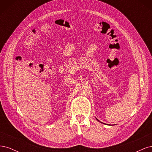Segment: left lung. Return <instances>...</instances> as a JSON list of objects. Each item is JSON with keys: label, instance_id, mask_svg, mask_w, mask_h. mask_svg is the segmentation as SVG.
Instances as JSON below:
<instances>
[{"label": "left lung", "instance_id": "obj_1", "mask_svg": "<svg viewBox=\"0 0 152 152\" xmlns=\"http://www.w3.org/2000/svg\"><path fill=\"white\" fill-rule=\"evenodd\" d=\"M96 119H97V118H96ZM97 121H99V122H100L99 121H98V119H97Z\"/></svg>", "mask_w": 152, "mask_h": 152}]
</instances>
